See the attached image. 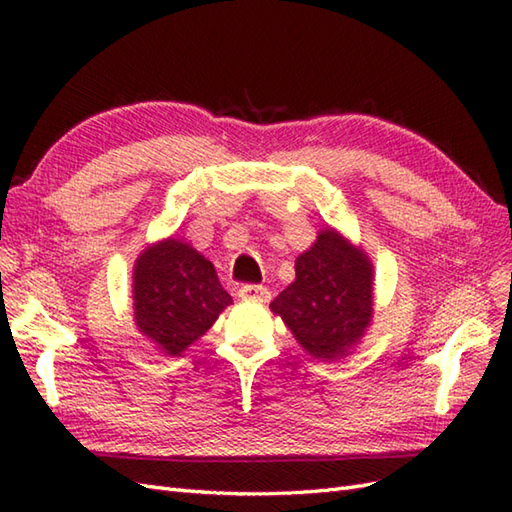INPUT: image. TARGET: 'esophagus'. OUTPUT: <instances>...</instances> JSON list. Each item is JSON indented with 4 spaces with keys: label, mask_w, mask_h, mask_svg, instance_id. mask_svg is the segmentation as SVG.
Returning a JSON list of instances; mask_svg holds the SVG:
<instances>
[{
    "label": "esophagus",
    "mask_w": 512,
    "mask_h": 512,
    "mask_svg": "<svg viewBox=\"0 0 512 512\" xmlns=\"http://www.w3.org/2000/svg\"><path fill=\"white\" fill-rule=\"evenodd\" d=\"M239 297L248 299V301H268L270 290L264 286H257V284H246L239 288Z\"/></svg>",
    "instance_id": "obj_1"
}]
</instances>
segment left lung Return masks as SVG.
I'll return each mask as SVG.
<instances>
[{"label": "left lung", "instance_id": "left-lung-1", "mask_svg": "<svg viewBox=\"0 0 512 512\" xmlns=\"http://www.w3.org/2000/svg\"><path fill=\"white\" fill-rule=\"evenodd\" d=\"M295 281L270 310L314 358L336 361L361 341L374 314V266L334 228L319 233L295 262Z\"/></svg>", "mask_w": 512, "mask_h": 512}]
</instances>
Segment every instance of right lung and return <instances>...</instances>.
<instances>
[{
  "mask_svg": "<svg viewBox=\"0 0 512 512\" xmlns=\"http://www.w3.org/2000/svg\"><path fill=\"white\" fill-rule=\"evenodd\" d=\"M233 303L213 264L169 237L140 253L134 266V321L169 356H180Z\"/></svg>",
  "mask_w": 512,
  "mask_h": 512,
  "instance_id": "add662e5",
  "label": "right lung"
}]
</instances>
